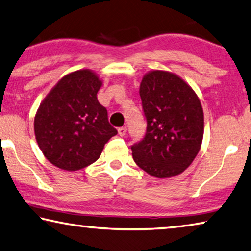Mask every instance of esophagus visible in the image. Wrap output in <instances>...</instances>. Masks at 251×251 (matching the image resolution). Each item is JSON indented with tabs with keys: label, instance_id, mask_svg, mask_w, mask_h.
Listing matches in <instances>:
<instances>
[{
	"label": "esophagus",
	"instance_id": "obj_1",
	"mask_svg": "<svg viewBox=\"0 0 251 251\" xmlns=\"http://www.w3.org/2000/svg\"><path fill=\"white\" fill-rule=\"evenodd\" d=\"M126 132H127L126 127H119V128H118V135H119V136H125Z\"/></svg>",
	"mask_w": 251,
	"mask_h": 251
}]
</instances>
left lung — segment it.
<instances>
[{
    "mask_svg": "<svg viewBox=\"0 0 251 251\" xmlns=\"http://www.w3.org/2000/svg\"><path fill=\"white\" fill-rule=\"evenodd\" d=\"M146 134L132 146L133 158L150 176L166 178L189 168L201 149L204 116L189 83L165 70L144 75L140 86Z\"/></svg>",
    "mask_w": 251,
    "mask_h": 251,
    "instance_id": "left-lung-1",
    "label": "left lung"
}]
</instances>
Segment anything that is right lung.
<instances>
[{
	"mask_svg": "<svg viewBox=\"0 0 251 251\" xmlns=\"http://www.w3.org/2000/svg\"><path fill=\"white\" fill-rule=\"evenodd\" d=\"M102 85L96 73L81 69L66 75L41 101L34 117L38 145L51 164L77 171L96 162L117 130L99 104Z\"/></svg>",
	"mask_w": 251,
	"mask_h": 251,
	"instance_id": "obj_1",
	"label": "right lung"
}]
</instances>
